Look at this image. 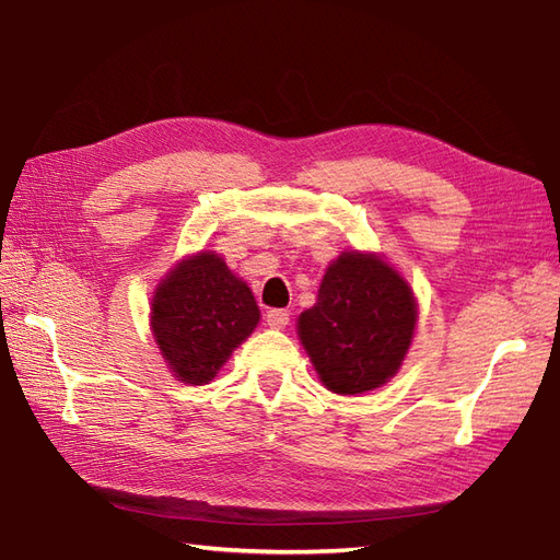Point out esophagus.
Listing matches in <instances>:
<instances>
[{"instance_id": "1", "label": "esophagus", "mask_w": 560, "mask_h": 560, "mask_svg": "<svg viewBox=\"0 0 560 560\" xmlns=\"http://www.w3.org/2000/svg\"><path fill=\"white\" fill-rule=\"evenodd\" d=\"M267 325L271 327V329H283L289 325V319H291V313L289 311H281V307H271V311H267Z\"/></svg>"}]
</instances>
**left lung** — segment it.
Masks as SVG:
<instances>
[{
  "label": "left lung",
  "mask_w": 560,
  "mask_h": 560,
  "mask_svg": "<svg viewBox=\"0 0 560 560\" xmlns=\"http://www.w3.org/2000/svg\"><path fill=\"white\" fill-rule=\"evenodd\" d=\"M416 327L411 289L375 255L343 253L319 283L299 335L319 380L337 395L375 389L399 371Z\"/></svg>",
  "instance_id": "obj_1"
}]
</instances>
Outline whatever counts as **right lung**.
<instances>
[{
  "instance_id": "obj_1",
  "label": "right lung",
  "mask_w": 560,
  "mask_h": 560,
  "mask_svg": "<svg viewBox=\"0 0 560 560\" xmlns=\"http://www.w3.org/2000/svg\"><path fill=\"white\" fill-rule=\"evenodd\" d=\"M259 323L247 283L219 255L183 259L163 279L151 305V327L175 377L205 385Z\"/></svg>"
}]
</instances>
